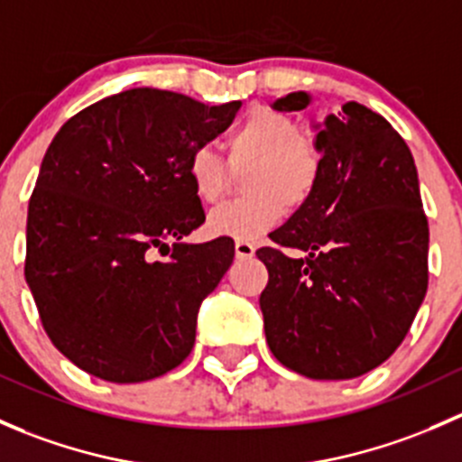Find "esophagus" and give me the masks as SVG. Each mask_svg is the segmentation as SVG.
I'll return each mask as SVG.
<instances>
[{
  "mask_svg": "<svg viewBox=\"0 0 462 462\" xmlns=\"http://www.w3.org/2000/svg\"><path fill=\"white\" fill-rule=\"evenodd\" d=\"M235 253H236V257L239 259H248V257H253L254 254V245L250 244V241H236L235 244Z\"/></svg>",
  "mask_w": 462,
  "mask_h": 462,
  "instance_id": "obj_1",
  "label": "esophagus"
}]
</instances>
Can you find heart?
<instances>
[{
    "mask_svg": "<svg viewBox=\"0 0 462 462\" xmlns=\"http://www.w3.org/2000/svg\"><path fill=\"white\" fill-rule=\"evenodd\" d=\"M235 170L245 174L248 199L218 205L208 217L209 232L236 241L257 239L283 217V205L301 208L313 197L321 174L319 149L295 120L268 106H254L227 136ZM188 179L203 203H217L230 185V167L209 144H199L188 158Z\"/></svg>",
    "mask_w": 462,
    "mask_h": 462,
    "instance_id": "obj_1",
    "label": "heart"
}]
</instances>
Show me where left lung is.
<instances>
[{
  "instance_id": "1",
  "label": "left lung",
  "mask_w": 462,
  "mask_h": 462,
  "mask_svg": "<svg viewBox=\"0 0 462 462\" xmlns=\"http://www.w3.org/2000/svg\"><path fill=\"white\" fill-rule=\"evenodd\" d=\"M309 105V93L295 91L273 106ZM315 144L313 197L257 250L268 268L259 306L283 366L351 380L389 360L411 328L430 282V226L411 152L380 114L346 102L326 116Z\"/></svg>"
}]
</instances>
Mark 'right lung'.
Returning a JSON list of instances; mask_svg holds the SVG:
<instances>
[{
    "mask_svg": "<svg viewBox=\"0 0 462 462\" xmlns=\"http://www.w3.org/2000/svg\"><path fill=\"white\" fill-rule=\"evenodd\" d=\"M239 106L129 88L69 118L46 149L24 274L51 342L87 374L153 380L192 351L201 301L230 268L235 241H183L205 221L188 158Z\"/></svg>",
    "mask_w": 462,
    "mask_h": 462,
    "instance_id": "add662e5",
    "label": "right lung"
}]
</instances>
